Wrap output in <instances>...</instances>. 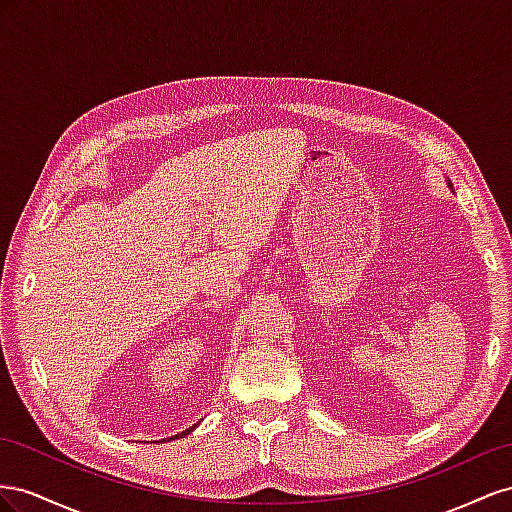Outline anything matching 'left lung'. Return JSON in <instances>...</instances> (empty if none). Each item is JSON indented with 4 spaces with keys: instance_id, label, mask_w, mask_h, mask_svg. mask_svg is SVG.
<instances>
[{
    "instance_id": "1",
    "label": "left lung",
    "mask_w": 512,
    "mask_h": 512,
    "mask_svg": "<svg viewBox=\"0 0 512 512\" xmlns=\"http://www.w3.org/2000/svg\"><path fill=\"white\" fill-rule=\"evenodd\" d=\"M446 184H448V188H452V182H450V180H446Z\"/></svg>"
}]
</instances>
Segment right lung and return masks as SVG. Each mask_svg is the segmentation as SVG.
<instances>
[{"label": "right lung", "instance_id": "1", "mask_svg": "<svg viewBox=\"0 0 512 512\" xmlns=\"http://www.w3.org/2000/svg\"><path fill=\"white\" fill-rule=\"evenodd\" d=\"M195 427H197V425L188 427L186 431H182V433H178V435H171V437H167V440H178V437H184V435H188V433H191V431H195ZM167 440H160V442H167Z\"/></svg>", "mask_w": 512, "mask_h": 512}]
</instances>
